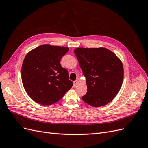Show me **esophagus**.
I'll return each instance as SVG.
<instances>
[{"label": "esophagus", "instance_id": "esophagus-1", "mask_svg": "<svg viewBox=\"0 0 148 148\" xmlns=\"http://www.w3.org/2000/svg\"><path fill=\"white\" fill-rule=\"evenodd\" d=\"M73 83H74V85H73L74 87H76V86H77V85L78 84V80H75V81L73 82Z\"/></svg>", "mask_w": 148, "mask_h": 148}]
</instances>
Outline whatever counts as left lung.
Wrapping results in <instances>:
<instances>
[{
	"mask_svg": "<svg viewBox=\"0 0 148 148\" xmlns=\"http://www.w3.org/2000/svg\"><path fill=\"white\" fill-rule=\"evenodd\" d=\"M88 91L82 98L93 107L105 106L113 100L122 87L123 67L114 53L104 47L75 49Z\"/></svg>",
	"mask_w": 148,
	"mask_h": 148,
	"instance_id": "1",
	"label": "left lung"
}]
</instances>
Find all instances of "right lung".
Returning a JSON list of instances; mask_svg holds the SVG:
<instances>
[{
  "mask_svg": "<svg viewBox=\"0 0 148 148\" xmlns=\"http://www.w3.org/2000/svg\"><path fill=\"white\" fill-rule=\"evenodd\" d=\"M68 51L66 47L44 44L25 57L21 67L22 83L36 102L45 106L54 104L72 87L68 71L60 64L62 56Z\"/></svg>",
  "mask_w": 148,
  "mask_h": 148,
  "instance_id": "right-lung-1",
  "label": "right lung"
}]
</instances>
